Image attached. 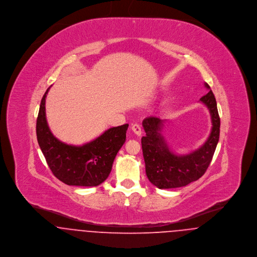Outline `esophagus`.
Here are the masks:
<instances>
[{
  "label": "esophagus",
  "mask_w": 257,
  "mask_h": 257,
  "mask_svg": "<svg viewBox=\"0 0 257 257\" xmlns=\"http://www.w3.org/2000/svg\"><path fill=\"white\" fill-rule=\"evenodd\" d=\"M132 131L137 135V136H142V127H141V125L140 124H138V123H135V124H133L132 125Z\"/></svg>",
  "instance_id": "esophagus-1"
}]
</instances>
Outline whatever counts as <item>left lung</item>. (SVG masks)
I'll list each match as a JSON object with an SVG mask.
<instances>
[{
  "instance_id": "8db88e82",
  "label": "left lung",
  "mask_w": 257,
  "mask_h": 257,
  "mask_svg": "<svg viewBox=\"0 0 257 257\" xmlns=\"http://www.w3.org/2000/svg\"><path fill=\"white\" fill-rule=\"evenodd\" d=\"M205 87L209 92L200 102L210 110L213 126L206 143L197 150L186 155H176L161 134L165 119L148 116L143 121L146 137L142 139V147L146 172L148 180L159 189L178 188L197 181L205 174L212 161L219 143L220 121L216 98L207 83Z\"/></svg>"
}]
</instances>
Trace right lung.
I'll use <instances>...</instances> for the list:
<instances>
[{"mask_svg":"<svg viewBox=\"0 0 257 257\" xmlns=\"http://www.w3.org/2000/svg\"><path fill=\"white\" fill-rule=\"evenodd\" d=\"M44 93L37 119L39 147L53 175L70 186L93 187L103 183L110 175L116 153L125 142L128 124L110 127L96 140L81 147L66 145L50 132L45 116Z\"/></svg>","mask_w":257,"mask_h":257,"instance_id":"add662e5","label":"right lung"}]
</instances>
